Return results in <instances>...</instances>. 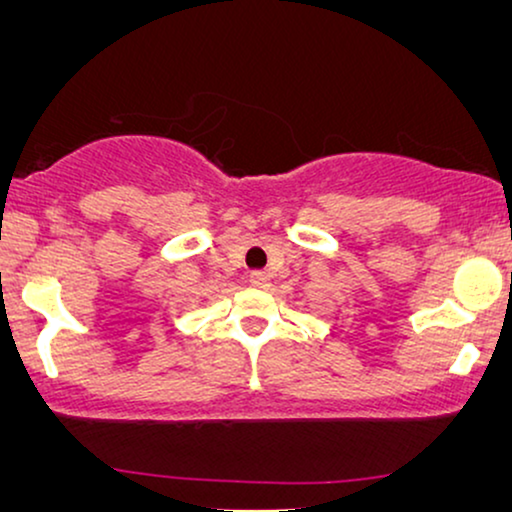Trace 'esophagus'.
Segmentation results:
<instances>
[{
	"label": "esophagus",
	"mask_w": 512,
	"mask_h": 512,
	"mask_svg": "<svg viewBox=\"0 0 512 512\" xmlns=\"http://www.w3.org/2000/svg\"><path fill=\"white\" fill-rule=\"evenodd\" d=\"M249 284L256 286V289H268V286H270V275H268V272H263V270L251 272Z\"/></svg>",
	"instance_id": "34e87169"
}]
</instances>
